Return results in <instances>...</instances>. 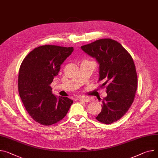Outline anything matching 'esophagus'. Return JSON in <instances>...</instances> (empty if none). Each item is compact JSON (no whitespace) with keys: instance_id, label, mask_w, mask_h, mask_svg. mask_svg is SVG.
I'll use <instances>...</instances> for the list:
<instances>
[{"instance_id":"obj_1","label":"esophagus","mask_w":158,"mask_h":158,"mask_svg":"<svg viewBox=\"0 0 158 158\" xmlns=\"http://www.w3.org/2000/svg\"><path fill=\"white\" fill-rule=\"evenodd\" d=\"M78 101H82V102H90L91 101L90 99L89 98H79L78 99Z\"/></svg>"}]
</instances>
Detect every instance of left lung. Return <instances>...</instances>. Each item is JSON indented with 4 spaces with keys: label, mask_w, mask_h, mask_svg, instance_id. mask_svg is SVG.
<instances>
[{
    "label": "left lung",
    "mask_w": 158,
    "mask_h": 158,
    "mask_svg": "<svg viewBox=\"0 0 158 158\" xmlns=\"http://www.w3.org/2000/svg\"><path fill=\"white\" fill-rule=\"evenodd\" d=\"M81 48L98 62L99 81L104 82L101 87L108 84L101 112L95 118L104 124L114 123L126 114L135 98L137 75L133 60L122 45L110 39L96 40Z\"/></svg>",
    "instance_id": "1"
}]
</instances>
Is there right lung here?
<instances>
[{
    "instance_id": "add662e5",
    "label": "right lung",
    "mask_w": 158,
    "mask_h": 158,
    "mask_svg": "<svg viewBox=\"0 0 158 158\" xmlns=\"http://www.w3.org/2000/svg\"><path fill=\"white\" fill-rule=\"evenodd\" d=\"M73 47L45 45L34 48L23 60L18 75V91L30 116L37 123L49 126L66 115L73 101L56 97L50 85Z\"/></svg>"
}]
</instances>
